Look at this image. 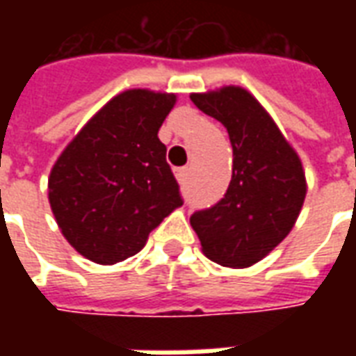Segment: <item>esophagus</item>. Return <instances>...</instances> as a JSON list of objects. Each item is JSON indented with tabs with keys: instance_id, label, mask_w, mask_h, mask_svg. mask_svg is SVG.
I'll return each mask as SVG.
<instances>
[{
	"instance_id": "1",
	"label": "esophagus",
	"mask_w": 356,
	"mask_h": 356,
	"mask_svg": "<svg viewBox=\"0 0 356 356\" xmlns=\"http://www.w3.org/2000/svg\"><path fill=\"white\" fill-rule=\"evenodd\" d=\"M188 168H177V170H175V177H177V181L179 183H185L186 181V177H188Z\"/></svg>"
}]
</instances>
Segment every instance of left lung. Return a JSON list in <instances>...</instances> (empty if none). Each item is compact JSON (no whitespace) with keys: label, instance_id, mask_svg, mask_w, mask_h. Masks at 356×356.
I'll return each instance as SVG.
<instances>
[{"label":"left lung","instance_id":"obj_1","mask_svg":"<svg viewBox=\"0 0 356 356\" xmlns=\"http://www.w3.org/2000/svg\"><path fill=\"white\" fill-rule=\"evenodd\" d=\"M198 108L225 125L232 145V179L216 206L194 211L191 225L204 255L223 267L261 261L296 225L307 183L298 152L246 89L227 86L193 93Z\"/></svg>","mask_w":356,"mask_h":356}]
</instances>
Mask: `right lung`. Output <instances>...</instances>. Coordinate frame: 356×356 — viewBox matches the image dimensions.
Instances as JSON below:
<instances>
[{"label":"right lung","mask_w":356,"mask_h":356,"mask_svg":"<svg viewBox=\"0 0 356 356\" xmlns=\"http://www.w3.org/2000/svg\"><path fill=\"white\" fill-rule=\"evenodd\" d=\"M173 93L129 89L95 114L58 156L49 204L70 246L101 265L124 261L183 206L158 139Z\"/></svg>","instance_id":"obj_1"}]
</instances>
